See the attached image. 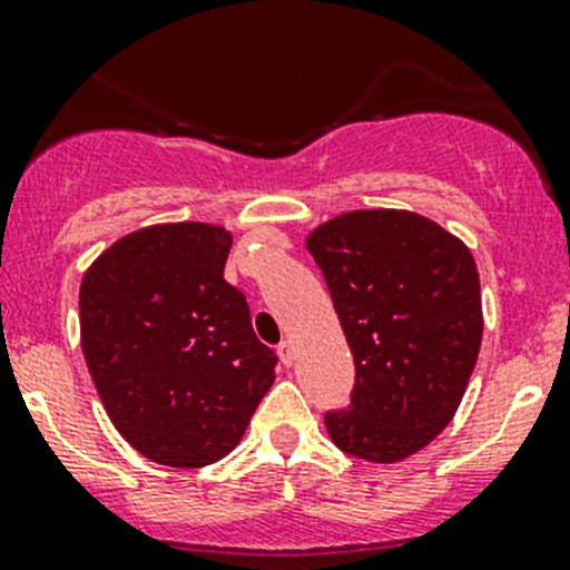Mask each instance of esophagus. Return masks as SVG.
I'll use <instances>...</instances> for the list:
<instances>
[{"mask_svg":"<svg viewBox=\"0 0 570 570\" xmlns=\"http://www.w3.org/2000/svg\"><path fill=\"white\" fill-rule=\"evenodd\" d=\"M278 358H281V364H284V366L295 364V344H292V342H281L278 344Z\"/></svg>","mask_w":570,"mask_h":570,"instance_id":"1","label":"esophagus"}]
</instances>
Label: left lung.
I'll use <instances>...</instances> for the list:
<instances>
[{"instance_id":"obj_1","label":"left lung","mask_w":570,"mask_h":570,"mask_svg":"<svg viewBox=\"0 0 570 570\" xmlns=\"http://www.w3.org/2000/svg\"><path fill=\"white\" fill-rule=\"evenodd\" d=\"M355 364L333 444L372 463L413 455L450 424L482 338L480 275L461 239L413 212L333 217L308 237Z\"/></svg>"}]
</instances>
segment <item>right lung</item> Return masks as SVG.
<instances>
[{
  "label": "right lung",
  "instance_id": "obj_1",
  "mask_svg": "<svg viewBox=\"0 0 570 570\" xmlns=\"http://www.w3.org/2000/svg\"><path fill=\"white\" fill-rule=\"evenodd\" d=\"M232 234L206 223L118 239L85 273L79 327L90 377L118 433L176 469L237 446L275 381L278 355L223 278Z\"/></svg>",
  "mask_w": 570,
  "mask_h": 570
}]
</instances>
